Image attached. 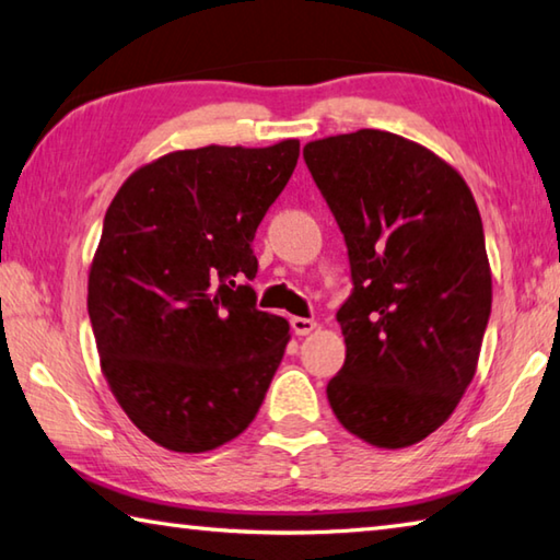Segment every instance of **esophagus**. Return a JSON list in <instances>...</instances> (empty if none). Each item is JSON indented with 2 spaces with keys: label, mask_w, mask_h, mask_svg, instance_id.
<instances>
[{
  "label": "esophagus",
  "mask_w": 560,
  "mask_h": 560,
  "mask_svg": "<svg viewBox=\"0 0 560 560\" xmlns=\"http://www.w3.org/2000/svg\"><path fill=\"white\" fill-rule=\"evenodd\" d=\"M290 327H292V331H295L298 337H305V335H310L312 329L317 327V322L315 319H307V317H292L290 319Z\"/></svg>",
  "instance_id": "1"
}]
</instances>
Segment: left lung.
I'll return each instance as SVG.
<instances>
[{
	"mask_svg": "<svg viewBox=\"0 0 560 560\" xmlns=\"http://www.w3.org/2000/svg\"><path fill=\"white\" fill-rule=\"evenodd\" d=\"M305 164L345 233L347 359L327 384L349 433L408 447L453 416L492 312L482 219L463 176L384 130L305 144Z\"/></svg>",
	"mask_w": 560,
	"mask_h": 560,
	"instance_id": "8db88e82",
	"label": "left lung"
}]
</instances>
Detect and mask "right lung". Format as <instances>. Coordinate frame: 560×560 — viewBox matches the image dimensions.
I'll list each match as a JSON object with an SVG mask.
<instances>
[{"label": "right lung", "instance_id": "obj_1", "mask_svg": "<svg viewBox=\"0 0 560 560\" xmlns=\"http://www.w3.org/2000/svg\"><path fill=\"white\" fill-rule=\"evenodd\" d=\"M298 156V140L172 152L107 206L88 315L107 386L156 445L229 443L268 394L290 325L255 307L253 238Z\"/></svg>", "mask_w": 560, "mask_h": 560}]
</instances>
